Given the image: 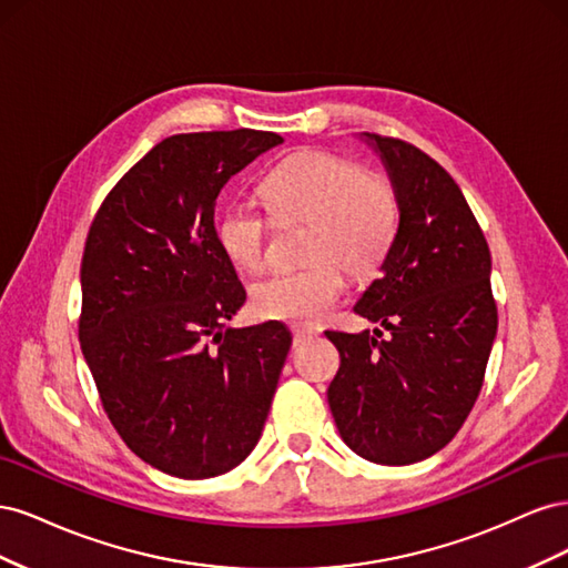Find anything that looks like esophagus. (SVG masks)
<instances>
[{"label":"esophagus","mask_w":568,"mask_h":568,"mask_svg":"<svg viewBox=\"0 0 568 568\" xmlns=\"http://www.w3.org/2000/svg\"><path fill=\"white\" fill-rule=\"evenodd\" d=\"M317 332L315 329H294V346H303V343H307L311 338H315Z\"/></svg>","instance_id":"34e87169"}]
</instances>
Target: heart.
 <instances>
[{"label":"heart","mask_w":568,"mask_h":568,"mask_svg":"<svg viewBox=\"0 0 568 568\" xmlns=\"http://www.w3.org/2000/svg\"><path fill=\"white\" fill-rule=\"evenodd\" d=\"M263 196L277 220L311 222L305 253L311 263L274 272L251 286L253 311L267 320L313 324L332 313L346 291V266L355 277L382 267L400 222L395 186L384 175L332 151H301L263 180ZM272 220L246 201L217 215V244L244 270L267 263Z\"/></svg>","instance_id":"b5f03b06"}]
</instances>
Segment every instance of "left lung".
<instances>
[{
  "mask_svg": "<svg viewBox=\"0 0 568 568\" xmlns=\"http://www.w3.org/2000/svg\"><path fill=\"white\" fill-rule=\"evenodd\" d=\"M400 203L393 246L355 303L382 329L324 332L341 355L326 390L341 438L376 464L448 445L484 386L497 334L490 251L457 182L417 146L365 132Z\"/></svg>",
  "mask_w": 568,
  "mask_h": 568,
  "instance_id": "8db88e82",
  "label": "left lung"
}]
</instances>
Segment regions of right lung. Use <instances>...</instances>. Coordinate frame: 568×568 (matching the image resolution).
<instances>
[{"mask_svg":"<svg viewBox=\"0 0 568 568\" xmlns=\"http://www.w3.org/2000/svg\"><path fill=\"white\" fill-rule=\"evenodd\" d=\"M284 140L230 130L173 134L134 163L82 253L80 346L128 448L178 478L234 469L263 434L291 334L230 329L246 301L215 234L232 175Z\"/></svg>","mask_w":568,"mask_h":568,"instance_id":"1","label":"right lung"}]
</instances>
